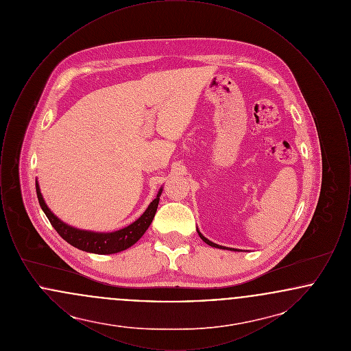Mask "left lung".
Wrapping results in <instances>:
<instances>
[{"instance_id": "1", "label": "left lung", "mask_w": 351, "mask_h": 351, "mask_svg": "<svg viewBox=\"0 0 351 351\" xmlns=\"http://www.w3.org/2000/svg\"><path fill=\"white\" fill-rule=\"evenodd\" d=\"M199 235H200L201 239H202V241H204L205 243H208L209 246H212V247H218V249H225V247H222V246H219V245H216V243L210 242L209 239H206V238H205V237H204V235H202V234H201L200 232H199ZM230 250H232V249H230ZM233 250H237V249H233Z\"/></svg>"}]
</instances>
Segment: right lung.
<instances>
[{
  "instance_id": "1",
  "label": "right lung",
  "mask_w": 351,
  "mask_h": 351,
  "mask_svg": "<svg viewBox=\"0 0 351 351\" xmlns=\"http://www.w3.org/2000/svg\"><path fill=\"white\" fill-rule=\"evenodd\" d=\"M35 186H36V196H38L39 205L58 234L76 249L86 251V252H93V254H114L133 246L134 243L149 229L159 204V196L162 193V189H160L156 199L152 200L146 212L128 228H123L114 233H93V232H84V230L75 229L72 226H68L56 216H53V213L47 208L46 202L42 197L38 182L35 183Z\"/></svg>"
}]
</instances>
